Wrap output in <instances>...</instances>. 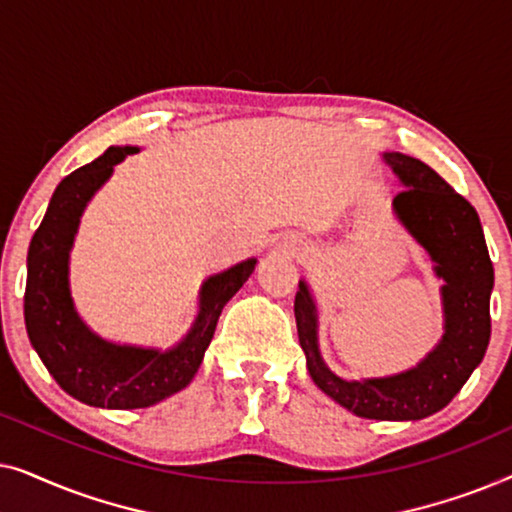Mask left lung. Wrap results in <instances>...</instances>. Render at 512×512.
<instances>
[{"label":"left lung","instance_id":"1","mask_svg":"<svg viewBox=\"0 0 512 512\" xmlns=\"http://www.w3.org/2000/svg\"><path fill=\"white\" fill-rule=\"evenodd\" d=\"M384 160L403 181L394 209L412 237L436 261V275L445 279V335L438 347L408 373L377 380H340L321 361L317 347V314L307 291L298 284L296 326L307 370L317 387L342 408L368 419H422L443 410L487 352L492 317L489 296L494 265L489 258L480 216L436 170L403 153H384Z\"/></svg>","mask_w":512,"mask_h":512}]
</instances>
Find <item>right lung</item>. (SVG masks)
<instances>
[{"instance_id": "obj_1", "label": "right lung", "mask_w": 512, "mask_h": 512, "mask_svg": "<svg viewBox=\"0 0 512 512\" xmlns=\"http://www.w3.org/2000/svg\"><path fill=\"white\" fill-rule=\"evenodd\" d=\"M130 153H137L135 146H111L93 163L67 174L55 188L27 251L25 328L32 347L69 396L114 410L149 408L193 380L223 305L240 291L256 265V258H249L209 277L202 284L200 312L191 333L167 352L97 338L79 319L69 296V249L83 207L109 179L114 165Z\"/></svg>"}]
</instances>
